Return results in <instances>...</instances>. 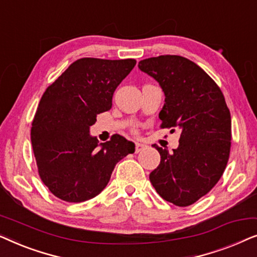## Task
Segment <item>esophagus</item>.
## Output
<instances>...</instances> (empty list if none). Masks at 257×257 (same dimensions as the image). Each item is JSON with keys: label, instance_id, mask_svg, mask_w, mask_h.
I'll list each match as a JSON object with an SVG mask.
<instances>
[{"label": "esophagus", "instance_id": "obj_1", "mask_svg": "<svg viewBox=\"0 0 257 257\" xmlns=\"http://www.w3.org/2000/svg\"><path fill=\"white\" fill-rule=\"evenodd\" d=\"M145 147H146V145H144V144H142V143H136V150H135V152H136V153L142 152L143 150H145Z\"/></svg>", "mask_w": 257, "mask_h": 257}]
</instances>
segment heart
I'll return each mask as SVG.
<instances>
[{
    "instance_id": "1",
    "label": "heart",
    "mask_w": 257,
    "mask_h": 257,
    "mask_svg": "<svg viewBox=\"0 0 257 257\" xmlns=\"http://www.w3.org/2000/svg\"><path fill=\"white\" fill-rule=\"evenodd\" d=\"M135 132H136V133H137V131H136V130H135Z\"/></svg>"
}]
</instances>
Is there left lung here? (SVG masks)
I'll use <instances>...</instances> for the list:
<instances>
[{
    "label": "left lung",
    "instance_id": "obj_1",
    "mask_svg": "<svg viewBox=\"0 0 257 257\" xmlns=\"http://www.w3.org/2000/svg\"><path fill=\"white\" fill-rule=\"evenodd\" d=\"M165 93L160 127L180 131L179 147L168 152L154 144L160 164L150 180L158 194L175 206L198 201L226 170L231 145V119L222 91L194 62L164 55L139 62Z\"/></svg>",
    "mask_w": 257,
    "mask_h": 257
}]
</instances>
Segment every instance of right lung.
I'll use <instances>...</instances> for the list:
<instances>
[{"label": "right lung", "mask_w": 257, "mask_h": 257, "mask_svg": "<svg viewBox=\"0 0 257 257\" xmlns=\"http://www.w3.org/2000/svg\"><path fill=\"white\" fill-rule=\"evenodd\" d=\"M136 59L80 58L41 98L31 144L41 180L66 202L92 199L106 187L115 164L135 152V144L113 135L98 144L89 135L97 114L112 107V97L135 68Z\"/></svg>", "instance_id": "1"}]
</instances>
